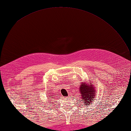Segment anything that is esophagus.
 <instances>
[{"mask_svg": "<svg viewBox=\"0 0 131 131\" xmlns=\"http://www.w3.org/2000/svg\"><path fill=\"white\" fill-rule=\"evenodd\" d=\"M70 97H71V96H69V97H67V98H68V99H70ZM67 98H66V99H67Z\"/></svg>", "mask_w": 131, "mask_h": 131, "instance_id": "obj_1", "label": "esophagus"}]
</instances>
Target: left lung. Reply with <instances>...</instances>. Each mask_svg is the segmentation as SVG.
<instances>
[{"label": "left lung", "mask_w": 131, "mask_h": 131, "mask_svg": "<svg viewBox=\"0 0 131 131\" xmlns=\"http://www.w3.org/2000/svg\"><path fill=\"white\" fill-rule=\"evenodd\" d=\"M91 84H88L87 83H82L79 86L80 96L82 100V103L85 106H88L93 102V99L95 98L96 90L95 87L93 86L92 83Z\"/></svg>", "instance_id": "8db88e82"}]
</instances>
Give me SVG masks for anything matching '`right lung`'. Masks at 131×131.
Returning a JSON list of instances; mask_svg holds the SVG:
<instances>
[{
    "label": "right lung",
    "mask_w": 131,
    "mask_h": 131,
    "mask_svg": "<svg viewBox=\"0 0 131 131\" xmlns=\"http://www.w3.org/2000/svg\"><path fill=\"white\" fill-rule=\"evenodd\" d=\"M48 96L49 97H48ZM47 98H49V100H50V99H54V95H53L52 94H48V96H47ZM48 103V102H47Z\"/></svg>",
    "instance_id": "obj_1"
}]
</instances>
